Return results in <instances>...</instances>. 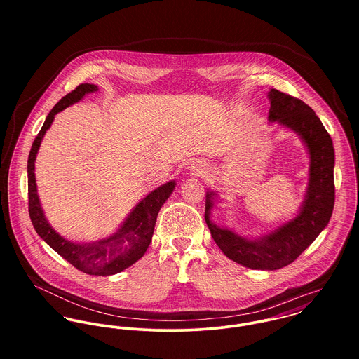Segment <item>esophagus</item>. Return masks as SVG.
Returning <instances> with one entry per match:
<instances>
[{
  "instance_id": "1",
  "label": "esophagus",
  "mask_w": 359,
  "mask_h": 359,
  "mask_svg": "<svg viewBox=\"0 0 359 359\" xmlns=\"http://www.w3.org/2000/svg\"><path fill=\"white\" fill-rule=\"evenodd\" d=\"M191 170H192V172L195 175H198V174H203L205 172V167L203 164H201V163H195V164L191 165Z\"/></svg>"
}]
</instances>
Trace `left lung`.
<instances>
[{
    "mask_svg": "<svg viewBox=\"0 0 359 359\" xmlns=\"http://www.w3.org/2000/svg\"><path fill=\"white\" fill-rule=\"evenodd\" d=\"M268 97L269 121L296 131L307 145L311 161L304 205L297 217L258 241L242 238L211 222L215 192L208 191L205 195V219L214 242L228 258L252 269L273 271L292 264L327 225L334 205V149L329 133L307 103L273 88Z\"/></svg>",
    "mask_w": 359,
    "mask_h": 359,
    "instance_id": "1",
    "label": "left lung"
}]
</instances>
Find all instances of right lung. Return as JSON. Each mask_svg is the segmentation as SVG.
<instances>
[{
    "label": "right lung",
    "instance_id": "1",
    "mask_svg": "<svg viewBox=\"0 0 359 359\" xmlns=\"http://www.w3.org/2000/svg\"><path fill=\"white\" fill-rule=\"evenodd\" d=\"M98 91V87L94 84H80L63 97L59 102L52 107L48 113L44 126L37 134L30 154L27 160V187H29V215L33 222L36 232L43 238L52 249L69 261L74 268L88 275H100L107 276L121 272L128 268L134 262H137L145 255L154 235V224L157 214L172 194L175 188V182L170 181L154 192H151L145 199H142L135 208L130 212L128 218L120 226V229L109 236L94 243L79 245L70 241L63 239L59 233H56L44 217L43 208L40 205L36 175H34V161L41 145L43 137L47 130L51 127L55 114L66 109L73 103L79 102L86 94Z\"/></svg>",
    "mask_w": 359,
    "mask_h": 359
}]
</instances>
